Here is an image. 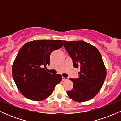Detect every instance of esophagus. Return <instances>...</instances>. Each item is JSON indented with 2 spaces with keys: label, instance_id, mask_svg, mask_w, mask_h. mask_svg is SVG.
<instances>
[{
  "label": "esophagus",
  "instance_id": "1",
  "mask_svg": "<svg viewBox=\"0 0 121 121\" xmlns=\"http://www.w3.org/2000/svg\"><path fill=\"white\" fill-rule=\"evenodd\" d=\"M68 80V78H66V77H62V81H66V80Z\"/></svg>",
  "mask_w": 121,
  "mask_h": 121
}]
</instances>
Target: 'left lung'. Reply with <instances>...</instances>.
<instances>
[{"instance_id":"8db88e82","label":"left lung","mask_w":121,"mask_h":121,"mask_svg":"<svg viewBox=\"0 0 121 121\" xmlns=\"http://www.w3.org/2000/svg\"><path fill=\"white\" fill-rule=\"evenodd\" d=\"M64 42L74 67L80 69L78 78L70 79L73 87L66 93L76 102L90 100L100 91L106 76V69L100 52L96 47L84 41Z\"/></svg>"}]
</instances>
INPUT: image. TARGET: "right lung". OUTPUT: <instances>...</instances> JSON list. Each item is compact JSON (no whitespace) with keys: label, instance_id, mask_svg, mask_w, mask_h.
<instances>
[{"label":"right lung","instance_id":"1","mask_svg":"<svg viewBox=\"0 0 121 121\" xmlns=\"http://www.w3.org/2000/svg\"><path fill=\"white\" fill-rule=\"evenodd\" d=\"M63 45L61 40H38L29 41L20 48L12 64V74L23 96L40 101L52 94L62 76L48 73L45 65H49L51 53Z\"/></svg>","mask_w":121,"mask_h":121}]
</instances>
